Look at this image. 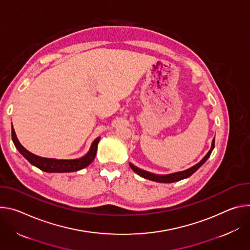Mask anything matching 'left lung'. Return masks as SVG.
<instances>
[{"label":"left lung","mask_w":250,"mask_h":250,"mask_svg":"<svg viewBox=\"0 0 250 250\" xmlns=\"http://www.w3.org/2000/svg\"><path fill=\"white\" fill-rule=\"evenodd\" d=\"M213 148H214V138H213V140L211 142V147H210L209 151L198 164H196L195 166H192V167H190V168H188L185 171H181V172H177V173H173V174L158 175V174H153V173H150V172H147V171H144L140 168H138V167H136V166H134L132 163H129V166H130V168L137 175H139L140 177H142L144 179H148V180L158 182V183H175V182L187 179L189 176H191L193 173H195L201 167V166H203L205 164V162L209 158Z\"/></svg>","instance_id":"obj_1"}]
</instances>
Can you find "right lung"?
I'll use <instances>...</instances> for the list:
<instances>
[{"label":"right lung","mask_w":250,"mask_h":250,"mask_svg":"<svg viewBox=\"0 0 250 250\" xmlns=\"http://www.w3.org/2000/svg\"><path fill=\"white\" fill-rule=\"evenodd\" d=\"M12 139L13 142L18 149V151L29 161L35 167L46 173H69V172H77L89 166L94 160L97 152L98 142L100 137L92 142L89 151L81 158L72 159V160H61V159H51V158H43L37 156L30 151H27L19 141L16 135L15 129L12 124Z\"/></svg>","instance_id":"obj_1"}]
</instances>
